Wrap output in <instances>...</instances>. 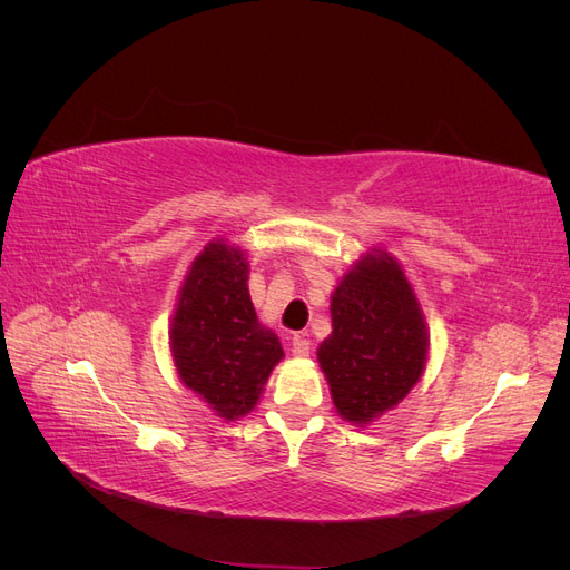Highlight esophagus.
<instances>
[{
	"mask_svg": "<svg viewBox=\"0 0 570 570\" xmlns=\"http://www.w3.org/2000/svg\"><path fill=\"white\" fill-rule=\"evenodd\" d=\"M292 354L308 356V354H312V342H308L304 335H295V337H292Z\"/></svg>",
	"mask_w": 570,
	"mask_h": 570,
	"instance_id": "1",
	"label": "esophagus"
}]
</instances>
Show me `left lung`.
Returning a JSON list of instances; mask_svg holds the SVG:
<instances>
[{
  "label": "left lung",
  "instance_id": "8db88e82",
  "mask_svg": "<svg viewBox=\"0 0 570 570\" xmlns=\"http://www.w3.org/2000/svg\"><path fill=\"white\" fill-rule=\"evenodd\" d=\"M333 335L318 347L321 368L344 421L368 423L419 383L428 356L423 312L402 266L366 254L333 292Z\"/></svg>",
  "mask_w": 570,
  "mask_h": 570
}]
</instances>
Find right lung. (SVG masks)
I'll return each mask as SVG.
<instances>
[{"label":"right lung","instance_id":"right-lung-1","mask_svg":"<svg viewBox=\"0 0 570 570\" xmlns=\"http://www.w3.org/2000/svg\"><path fill=\"white\" fill-rule=\"evenodd\" d=\"M247 258L216 239L189 266L170 325L180 381L220 419L249 413L283 358L278 335L264 327L247 289Z\"/></svg>","mask_w":570,"mask_h":570}]
</instances>
